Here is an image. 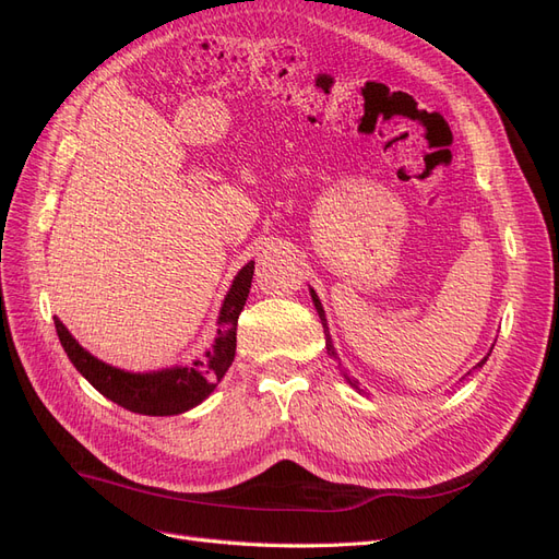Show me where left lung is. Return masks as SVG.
<instances>
[{
  "instance_id": "8db88e82",
  "label": "left lung",
  "mask_w": 559,
  "mask_h": 559,
  "mask_svg": "<svg viewBox=\"0 0 559 559\" xmlns=\"http://www.w3.org/2000/svg\"><path fill=\"white\" fill-rule=\"evenodd\" d=\"M310 296H312V302H314V308H317V312H319V319H321V326H324V335H326V352H329V357H333L335 361H337V352H335V347H333V341H331V333H329V324H326V314H324V308H321V302H319V298H317V294H314V289H310ZM489 357V354H487ZM487 357L476 366V368H480L485 361H487ZM345 376V373H343ZM345 380L354 386V389H359V382L357 380H352L349 376H345ZM361 392V389H359Z\"/></svg>"
}]
</instances>
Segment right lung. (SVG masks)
Returning <instances> with one entry per match:
<instances>
[{"mask_svg": "<svg viewBox=\"0 0 559 559\" xmlns=\"http://www.w3.org/2000/svg\"><path fill=\"white\" fill-rule=\"evenodd\" d=\"M253 277V261H249L238 275H235L230 292L224 298L222 312H218L216 341L205 352V357L195 359L189 366H173L151 373H128V370L114 368L95 359L91 352L83 349L74 335L64 329L56 317V331L67 357L74 364L79 373L86 378L99 394L118 403L121 408L140 415H179L195 408L205 401L226 376L235 359V335H238V317L245 308Z\"/></svg>", "mask_w": 559, "mask_h": 559, "instance_id": "1", "label": "right lung"}]
</instances>
